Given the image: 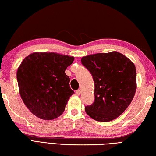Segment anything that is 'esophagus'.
I'll return each mask as SVG.
<instances>
[{"mask_svg": "<svg viewBox=\"0 0 156 156\" xmlns=\"http://www.w3.org/2000/svg\"><path fill=\"white\" fill-rule=\"evenodd\" d=\"M76 94H77V95H80V90L78 89V90H76Z\"/></svg>", "mask_w": 156, "mask_h": 156, "instance_id": "1", "label": "esophagus"}]
</instances>
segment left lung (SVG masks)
Instances as JSON below:
<instances>
[{
  "label": "left lung",
  "instance_id": "obj_1",
  "mask_svg": "<svg viewBox=\"0 0 156 156\" xmlns=\"http://www.w3.org/2000/svg\"><path fill=\"white\" fill-rule=\"evenodd\" d=\"M82 64L92 74L94 101L85 111L96 121L109 122L126 110L136 89V71L131 61L118 52L82 57Z\"/></svg>",
  "mask_w": 156,
  "mask_h": 156
}]
</instances>
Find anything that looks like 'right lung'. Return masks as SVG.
Wrapping results in <instances>:
<instances>
[{
	"mask_svg": "<svg viewBox=\"0 0 156 156\" xmlns=\"http://www.w3.org/2000/svg\"><path fill=\"white\" fill-rule=\"evenodd\" d=\"M74 60V57L59 53H34L21 63L17 72L20 94L36 116L51 120L63 114L74 94L65 73Z\"/></svg>",
	"mask_w": 156,
	"mask_h": 156,
	"instance_id": "right-lung-1",
	"label": "right lung"
}]
</instances>
